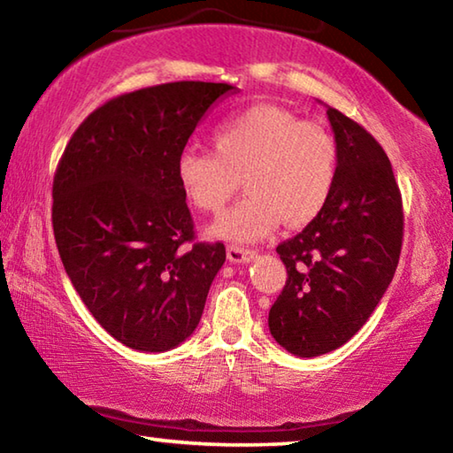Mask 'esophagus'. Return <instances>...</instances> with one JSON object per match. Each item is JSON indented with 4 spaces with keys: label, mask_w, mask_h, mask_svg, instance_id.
Listing matches in <instances>:
<instances>
[{
    "label": "esophagus",
    "mask_w": 453,
    "mask_h": 453,
    "mask_svg": "<svg viewBox=\"0 0 453 453\" xmlns=\"http://www.w3.org/2000/svg\"><path fill=\"white\" fill-rule=\"evenodd\" d=\"M257 256L256 250H248V248H240V245H229L227 248V259L232 264H245L250 259H254Z\"/></svg>",
    "instance_id": "1"
}]
</instances>
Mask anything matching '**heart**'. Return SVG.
Segmentation results:
<instances>
[{
    "instance_id": "obj_1",
    "label": "heart",
    "mask_w": 453,
    "mask_h": 453,
    "mask_svg": "<svg viewBox=\"0 0 453 453\" xmlns=\"http://www.w3.org/2000/svg\"><path fill=\"white\" fill-rule=\"evenodd\" d=\"M213 148L183 150L175 178L188 202L205 213L224 211L243 180L250 196L210 227L219 240L257 242L280 221L308 226L337 186L340 145L334 134L286 107L259 104L221 121Z\"/></svg>"
}]
</instances>
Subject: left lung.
<instances>
[{
    "label": "left lung",
    "mask_w": 453,
    "mask_h": 453,
    "mask_svg": "<svg viewBox=\"0 0 453 453\" xmlns=\"http://www.w3.org/2000/svg\"><path fill=\"white\" fill-rule=\"evenodd\" d=\"M340 175L318 219L278 245L288 280L270 332L289 354L316 357L351 340L372 316L400 262L402 194L375 137L327 107Z\"/></svg>",
    "instance_id": "left-lung-1"
}]
</instances>
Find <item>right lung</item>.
<instances>
[{"label": "right lung", "instance_id": "obj_1", "mask_svg": "<svg viewBox=\"0 0 453 453\" xmlns=\"http://www.w3.org/2000/svg\"><path fill=\"white\" fill-rule=\"evenodd\" d=\"M229 83L173 81L113 97L75 129L53 178L58 251L107 334L167 351L194 334L224 243L194 242L175 162Z\"/></svg>", "mask_w": 453, "mask_h": 453}]
</instances>
